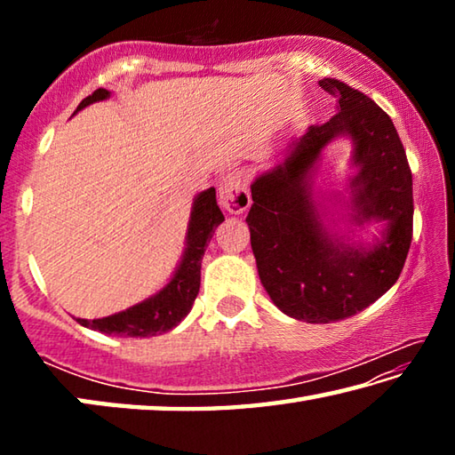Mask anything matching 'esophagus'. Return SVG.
Wrapping results in <instances>:
<instances>
[{
    "mask_svg": "<svg viewBox=\"0 0 455 455\" xmlns=\"http://www.w3.org/2000/svg\"><path fill=\"white\" fill-rule=\"evenodd\" d=\"M219 203L230 214H243L251 206V192L246 176L238 171H230L220 180Z\"/></svg>",
    "mask_w": 455,
    "mask_h": 455,
    "instance_id": "esophagus-1",
    "label": "esophagus"
}]
</instances>
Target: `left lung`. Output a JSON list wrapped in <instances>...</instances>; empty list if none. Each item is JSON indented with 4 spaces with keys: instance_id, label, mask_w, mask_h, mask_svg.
Listing matches in <instances>:
<instances>
[{
    "instance_id": "1",
    "label": "left lung",
    "mask_w": 455,
    "mask_h": 455,
    "mask_svg": "<svg viewBox=\"0 0 455 455\" xmlns=\"http://www.w3.org/2000/svg\"><path fill=\"white\" fill-rule=\"evenodd\" d=\"M319 86L339 100L337 114L309 126L283 164L251 184L246 217L268 297L283 313L307 323L347 319L375 303L402 275L413 235L411 171L394 122L349 84L323 78ZM335 135H349L356 144L354 220L388 222L371 250L333 242L310 200L306 179Z\"/></svg>"
}]
</instances>
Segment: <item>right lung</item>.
I'll return each instance as SVG.
<instances>
[{"label":"right lung","instance_id":"add662e5","mask_svg":"<svg viewBox=\"0 0 455 455\" xmlns=\"http://www.w3.org/2000/svg\"><path fill=\"white\" fill-rule=\"evenodd\" d=\"M110 92L106 88H98L94 94L84 98L76 112L86 108L98 100H106ZM225 220L217 204V192L209 188L200 192L195 200L188 222V236H187V251L180 260V267L176 268L174 276L166 287L156 292V295L146 299L130 309L110 315L104 319H76L80 325L102 331L108 335H126V337H154L166 333L172 327L187 317L192 309V303L198 295L200 289V263H203L206 244L211 243L220 222Z\"/></svg>","mask_w":455,"mask_h":455}]
</instances>
